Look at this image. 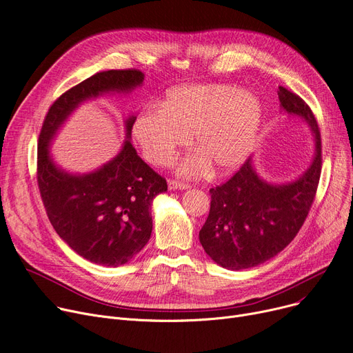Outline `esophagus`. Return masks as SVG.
Segmentation results:
<instances>
[{
    "label": "esophagus",
    "instance_id": "34e87169",
    "mask_svg": "<svg viewBox=\"0 0 353 353\" xmlns=\"http://www.w3.org/2000/svg\"><path fill=\"white\" fill-rule=\"evenodd\" d=\"M168 187H170V190H187L190 188V183L176 179H170L168 181Z\"/></svg>",
    "mask_w": 353,
    "mask_h": 353
}]
</instances>
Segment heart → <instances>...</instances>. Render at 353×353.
<instances>
[{"mask_svg":"<svg viewBox=\"0 0 353 353\" xmlns=\"http://www.w3.org/2000/svg\"><path fill=\"white\" fill-rule=\"evenodd\" d=\"M263 121L260 99L230 85L179 86L166 93L158 109H146L133 123V137L145 158L158 166L170 165L178 150L192 145L198 152L179 165L183 175L210 170L227 174L253 150Z\"/></svg>","mask_w":353,"mask_h":353,"instance_id":"obj_1","label":"heart"}]
</instances>
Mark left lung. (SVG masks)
Returning a JSON list of instances; mask_svg holds the SVG:
<instances>
[{"instance_id":"obj_1","label":"left lung","mask_w":353,"mask_h":353,"mask_svg":"<svg viewBox=\"0 0 353 353\" xmlns=\"http://www.w3.org/2000/svg\"><path fill=\"white\" fill-rule=\"evenodd\" d=\"M284 112L310 126L316 155L299 179L273 185L261 179L251 159L227 182L210 190L211 207L199 241L205 253L228 270H243L270 260L297 236L312 208L322 172V141L316 117L303 99L279 86Z\"/></svg>"}]
</instances>
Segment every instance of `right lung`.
Listing matches in <instances>:
<instances>
[{
  "mask_svg": "<svg viewBox=\"0 0 353 353\" xmlns=\"http://www.w3.org/2000/svg\"><path fill=\"white\" fill-rule=\"evenodd\" d=\"M142 81L143 73L137 69L93 74L56 99L39 137L37 183L50 223L79 256L108 267L128 263L146 245L152 232L150 204L168 190L166 179L142 161L130 141L116 158L86 175L59 170L48 143L83 100L105 92H130ZM135 119L126 121L128 139Z\"/></svg>",
  "mask_w": 353,
  "mask_h": 353,
  "instance_id": "1",
  "label": "right lung"
}]
</instances>
